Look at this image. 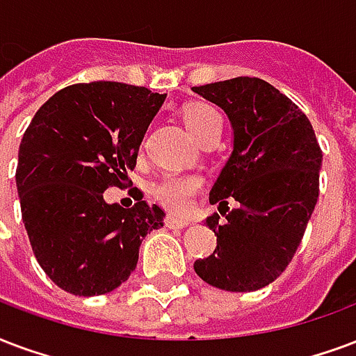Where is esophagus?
Segmentation results:
<instances>
[{"mask_svg": "<svg viewBox=\"0 0 356 356\" xmlns=\"http://www.w3.org/2000/svg\"><path fill=\"white\" fill-rule=\"evenodd\" d=\"M165 225H167L168 229H186V227L191 225V221H188V219H178V218H172V216H168V218L165 219Z\"/></svg>", "mask_w": 356, "mask_h": 356, "instance_id": "34e87169", "label": "esophagus"}]
</instances>
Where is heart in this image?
<instances>
[{"mask_svg": "<svg viewBox=\"0 0 356 356\" xmlns=\"http://www.w3.org/2000/svg\"><path fill=\"white\" fill-rule=\"evenodd\" d=\"M184 122L195 137L202 140L213 127L221 125V114L207 103H191L184 111ZM202 191V178L197 175H165L154 186V197L168 212L188 213L195 197Z\"/></svg>", "mask_w": 356, "mask_h": 356, "instance_id": "heart-1", "label": "heart"}]
</instances>
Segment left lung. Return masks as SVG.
<instances>
[{"instance_id": "8db88e82", "label": "left lung", "mask_w": 356, "mask_h": 356, "mask_svg": "<svg viewBox=\"0 0 356 356\" xmlns=\"http://www.w3.org/2000/svg\"><path fill=\"white\" fill-rule=\"evenodd\" d=\"M193 92L221 106L234 129L232 156L210 191L219 212L207 227L218 248L195 272L218 289L257 291L282 276L300 245L319 199L323 152L308 116L264 80L236 76Z\"/></svg>"}]
</instances>
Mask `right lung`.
<instances>
[{"mask_svg": "<svg viewBox=\"0 0 356 356\" xmlns=\"http://www.w3.org/2000/svg\"><path fill=\"white\" fill-rule=\"evenodd\" d=\"M165 101L161 93L111 80L54 93L24 133L16 188L37 263L60 289L105 295L131 276L143 238L165 212L138 188L135 204H106L105 189L133 186L138 146Z\"/></svg>", "mask_w": 356, "mask_h": 356, "instance_id": "1", "label": "right lung"}]
</instances>
